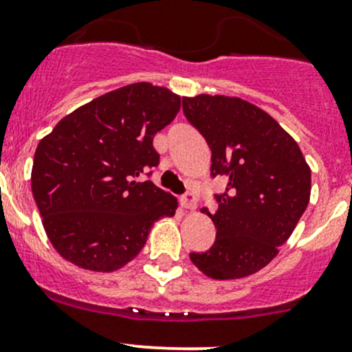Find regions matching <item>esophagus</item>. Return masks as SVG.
Segmentation results:
<instances>
[{
	"instance_id": "34e87169",
	"label": "esophagus",
	"mask_w": 352,
	"mask_h": 352,
	"mask_svg": "<svg viewBox=\"0 0 352 352\" xmlns=\"http://www.w3.org/2000/svg\"><path fill=\"white\" fill-rule=\"evenodd\" d=\"M181 205L188 210H195L196 205H198V198L192 191H186L183 196H181Z\"/></svg>"
}]
</instances>
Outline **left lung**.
Instances as JSON below:
<instances>
[{"mask_svg":"<svg viewBox=\"0 0 352 352\" xmlns=\"http://www.w3.org/2000/svg\"><path fill=\"white\" fill-rule=\"evenodd\" d=\"M188 122L211 149V177L226 181L213 195L217 213L203 208L217 226L206 252L191 262L217 280L241 278L278 253L311 198V169L297 142L256 105L236 97H183Z\"/></svg>","mask_w":352,"mask_h":352,"instance_id":"left-lung-1","label":"left lung"}]
</instances>
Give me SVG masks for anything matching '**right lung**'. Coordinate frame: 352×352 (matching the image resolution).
I'll return each instance as SVG.
<instances>
[{"mask_svg":"<svg viewBox=\"0 0 352 352\" xmlns=\"http://www.w3.org/2000/svg\"><path fill=\"white\" fill-rule=\"evenodd\" d=\"M179 107L171 90L139 82L82 105L41 139L32 191L63 258L114 272L142 250L154 221L175 214V196L138 177L160 164L153 139Z\"/></svg>","mask_w":352,"mask_h":352,"instance_id":"add662e5","label":"right lung"}]
</instances>
